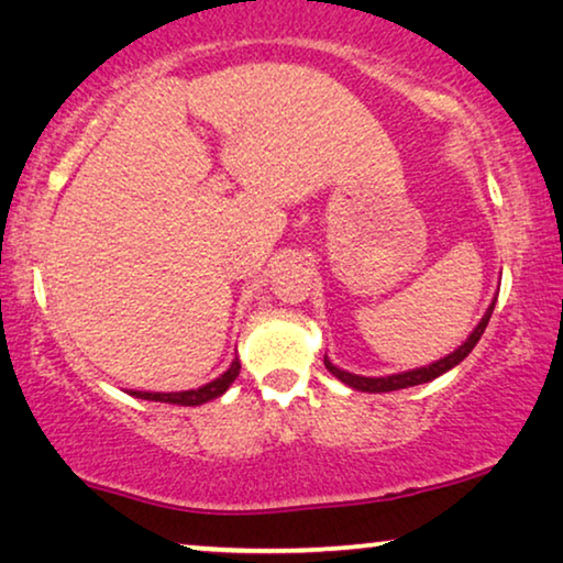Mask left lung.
<instances>
[{
	"label": "left lung",
	"instance_id": "1",
	"mask_svg": "<svg viewBox=\"0 0 563 563\" xmlns=\"http://www.w3.org/2000/svg\"><path fill=\"white\" fill-rule=\"evenodd\" d=\"M492 311H494V301L489 309H486L484 319L478 321V327L474 329V332L468 334V340L461 344L459 350L451 352V355L438 360V363L432 365H424V368H417V371H407V373H396V376H384V378H365V376H355V373H347V371H340L336 365H332L324 355V365L327 371L332 373L334 378H340L342 384H347L350 388H355V391H368V394H386V391H399V388H409V386H419V384H427V380L443 376V373H448L451 368H455V365L461 363L463 357H468V352L476 347V342L482 340L484 329L486 324H489L492 319Z\"/></svg>",
	"mask_w": 563,
	"mask_h": 563
}]
</instances>
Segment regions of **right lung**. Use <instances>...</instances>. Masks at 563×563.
<instances>
[{
	"label": "right lung",
	"mask_w": 563,
	"mask_h": 563,
	"mask_svg": "<svg viewBox=\"0 0 563 563\" xmlns=\"http://www.w3.org/2000/svg\"><path fill=\"white\" fill-rule=\"evenodd\" d=\"M239 368H242V363H239V357H234V363L229 365V371L219 376L211 384L200 386V388H190V391H172V394H152V391H131V396H136V399H146V401H164V404H179V407H200V404L211 401V399H219L221 394H227V388L234 384L236 376H239Z\"/></svg>",
	"instance_id": "obj_1"
}]
</instances>
